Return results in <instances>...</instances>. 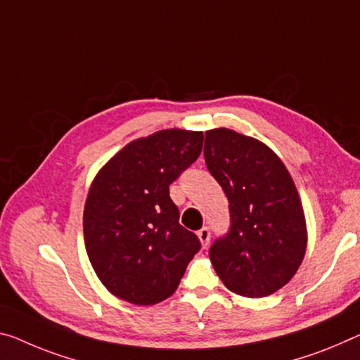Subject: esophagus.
Here are the masks:
<instances>
[{
    "mask_svg": "<svg viewBox=\"0 0 360 360\" xmlns=\"http://www.w3.org/2000/svg\"><path fill=\"white\" fill-rule=\"evenodd\" d=\"M198 238L199 241H201L202 248H207L209 240H211V230H209L207 226H202L201 230H198Z\"/></svg>",
    "mask_w": 360,
    "mask_h": 360,
    "instance_id": "1",
    "label": "esophagus"
}]
</instances>
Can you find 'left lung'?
Wrapping results in <instances>:
<instances>
[{
    "label": "left lung",
    "instance_id": "8db88e82",
    "mask_svg": "<svg viewBox=\"0 0 360 360\" xmlns=\"http://www.w3.org/2000/svg\"><path fill=\"white\" fill-rule=\"evenodd\" d=\"M204 159L230 207V230L209 257L230 291L269 296L285 286L306 254L300 195L280 158L256 138L230 129L206 131Z\"/></svg>",
    "mask_w": 360,
    "mask_h": 360
}]
</instances>
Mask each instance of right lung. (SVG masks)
<instances>
[{"label":"right lung","mask_w":360,"mask_h":360,"mask_svg":"<svg viewBox=\"0 0 360 360\" xmlns=\"http://www.w3.org/2000/svg\"><path fill=\"white\" fill-rule=\"evenodd\" d=\"M202 140V131L180 129L138 138L93 180L84 211L86 254L120 300L151 306L172 296L201 250L180 225L169 186L199 158Z\"/></svg>","instance_id":"add662e5"}]
</instances>
